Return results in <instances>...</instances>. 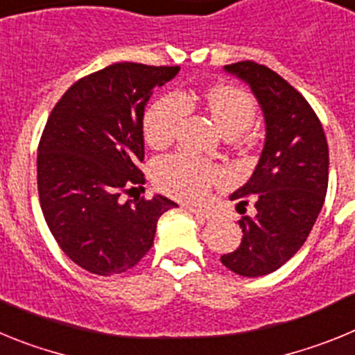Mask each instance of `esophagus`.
<instances>
[{"mask_svg":"<svg viewBox=\"0 0 355 355\" xmlns=\"http://www.w3.org/2000/svg\"><path fill=\"white\" fill-rule=\"evenodd\" d=\"M187 209L190 213H193L196 216H199V218H202V220H209V218H211V215H209V213L202 211V209H199V208H193V206H187Z\"/></svg>","mask_w":355,"mask_h":355,"instance_id":"1","label":"esophagus"}]
</instances>
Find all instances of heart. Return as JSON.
Segmentation results:
<instances>
[{
	"label": "heart",
	"instance_id": "b5f03b06",
	"mask_svg": "<svg viewBox=\"0 0 355 355\" xmlns=\"http://www.w3.org/2000/svg\"><path fill=\"white\" fill-rule=\"evenodd\" d=\"M205 103L222 135L238 137L252 124L256 115V103L252 97L229 85H215L208 89ZM188 112L190 105L180 94L159 97L147 110L144 119V135L147 142L155 147L171 142ZM155 175L159 187L171 196L183 200H200L206 197L222 172L196 156L180 153L159 159L155 167Z\"/></svg>",
	"mask_w": 355,
	"mask_h": 355
}]
</instances>
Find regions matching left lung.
<instances>
[{
  "instance_id": "8db88e82",
  "label": "left lung",
  "mask_w": 355,
  "mask_h": 355,
  "mask_svg": "<svg viewBox=\"0 0 355 355\" xmlns=\"http://www.w3.org/2000/svg\"><path fill=\"white\" fill-rule=\"evenodd\" d=\"M249 85L265 119V142L250 180L229 199L254 202L238 220L241 243L222 265L243 277L272 274L293 258L311 233L329 183V147L309 103L272 69L256 62L225 65Z\"/></svg>"
}]
</instances>
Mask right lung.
<instances>
[{
  "mask_svg": "<svg viewBox=\"0 0 355 355\" xmlns=\"http://www.w3.org/2000/svg\"><path fill=\"white\" fill-rule=\"evenodd\" d=\"M180 67L114 64L81 78L49 115L37 155L40 208L58 245L96 275L133 268L153 247L158 218L174 200L122 202L146 183L144 112L156 87Z\"/></svg>",
  "mask_w": 355,
  "mask_h": 355,
  "instance_id": "right-lung-1",
  "label": "right lung"
}]
</instances>
